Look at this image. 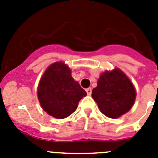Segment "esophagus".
Returning a JSON list of instances; mask_svg holds the SVG:
<instances>
[{
    "label": "esophagus",
    "instance_id": "1",
    "mask_svg": "<svg viewBox=\"0 0 158 158\" xmlns=\"http://www.w3.org/2000/svg\"><path fill=\"white\" fill-rule=\"evenodd\" d=\"M86 92H87V94H88V95H91V94H92V89H91V88H89V89H87Z\"/></svg>",
    "mask_w": 158,
    "mask_h": 158
}]
</instances>
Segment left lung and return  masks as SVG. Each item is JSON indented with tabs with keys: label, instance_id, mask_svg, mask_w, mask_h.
Listing matches in <instances>:
<instances>
[{
	"label": "left lung",
	"instance_id": "1",
	"mask_svg": "<svg viewBox=\"0 0 158 158\" xmlns=\"http://www.w3.org/2000/svg\"><path fill=\"white\" fill-rule=\"evenodd\" d=\"M135 87L121 70L115 69L102 74L92 97L107 117L115 119L130 110L135 100Z\"/></svg>",
	"mask_w": 158,
	"mask_h": 158
}]
</instances>
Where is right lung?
Listing matches in <instances>:
<instances>
[{"mask_svg": "<svg viewBox=\"0 0 158 158\" xmlns=\"http://www.w3.org/2000/svg\"><path fill=\"white\" fill-rule=\"evenodd\" d=\"M86 92L71 76V71L63 62L48 67L38 88V97L46 112L57 119L70 115Z\"/></svg>", "mask_w": 158, "mask_h": 158, "instance_id": "obj_1", "label": "right lung"}]
</instances>
